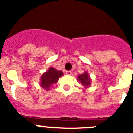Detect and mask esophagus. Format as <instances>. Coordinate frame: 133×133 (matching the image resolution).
I'll return each mask as SVG.
<instances>
[{
    "mask_svg": "<svg viewBox=\"0 0 133 133\" xmlns=\"http://www.w3.org/2000/svg\"><path fill=\"white\" fill-rule=\"evenodd\" d=\"M65 74H66L67 75H72V72H71V71H66V72H65Z\"/></svg>",
    "mask_w": 133,
    "mask_h": 133,
    "instance_id": "1",
    "label": "esophagus"
}]
</instances>
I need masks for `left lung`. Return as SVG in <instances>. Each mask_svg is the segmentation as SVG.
<instances>
[{
  "label": "left lung",
  "mask_w": 133,
  "mask_h": 133,
  "mask_svg": "<svg viewBox=\"0 0 133 133\" xmlns=\"http://www.w3.org/2000/svg\"><path fill=\"white\" fill-rule=\"evenodd\" d=\"M77 79L81 83V85H83L84 88L90 87L92 79H90V75H88V73L86 71H85V72H83V74L78 75Z\"/></svg>",
  "instance_id": "obj_1"
}]
</instances>
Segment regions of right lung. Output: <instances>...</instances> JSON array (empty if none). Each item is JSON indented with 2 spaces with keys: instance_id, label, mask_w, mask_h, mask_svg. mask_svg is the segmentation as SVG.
Returning a JSON list of instances; mask_svg holds the SVG:
<instances>
[{
  "instance_id": "add662e5",
  "label": "right lung",
  "mask_w": 133,
  "mask_h": 133,
  "mask_svg": "<svg viewBox=\"0 0 133 133\" xmlns=\"http://www.w3.org/2000/svg\"><path fill=\"white\" fill-rule=\"evenodd\" d=\"M63 75L62 71L50 67L45 72L42 74L40 78V85L46 90H49L54 83L58 82V79Z\"/></svg>"
}]
</instances>
